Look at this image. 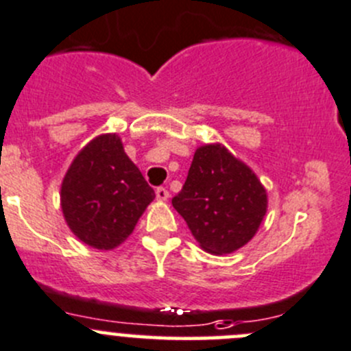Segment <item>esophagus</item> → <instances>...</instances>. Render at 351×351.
Returning <instances> with one entry per match:
<instances>
[{
	"instance_id": "1",
	"label": "esophagus",
	"mask_w": 351,
	"mask_h": 351,
	"mask_svg": "<svg viewBox=\"0 0 351 351\" xmlns=\"http://www.w3.org/2000/svg\"><path fill=\"white\" fill-rule=\"evenodd\" d=\"M156 199L161 200V202H165V200L169 199V192L166 189H162V186H159V189L156 190Z\"/></svg>"
}]
</instances>
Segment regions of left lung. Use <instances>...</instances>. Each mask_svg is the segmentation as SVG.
<instances>
[{
	"instance_id": "obj_1",
	"label": "left lung",
	"mask_w": 351,
	"mask_h": 351,
	"mask_svg": "<svg viewBox=\"0 0 351 351\" xmlns=\"http://www.w3.org/2000/svg\"><path fill=\"white\" fill-rule=\"evenodd\" d=\"M200 248L214 255L247 245L267 213V192L223 144L197 147L182 192L171 200Z\"/></svg>"
}]
</instances>
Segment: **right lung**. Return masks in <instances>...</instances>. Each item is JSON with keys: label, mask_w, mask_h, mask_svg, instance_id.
Here are the masks:
<instances>
[{"label": "right lung", "mask_w": 351, "mask_h": 351, "mask_svg": "<svg viewBox=\"0 0 351 351\" xmlns=\"http://www.w3.org/2000/svg\"><path fill=\"white\" fill-rule=\"evenodd\" d=\"M154 197L117 134L97 135L75 156L60 192L71 233L97 250L123 243Z\"/></svg>", "instance_id": "1"}]
</instances>
